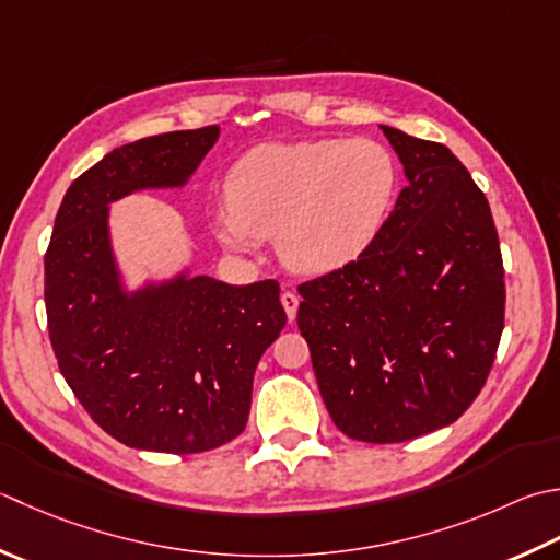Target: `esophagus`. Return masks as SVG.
<instances>
[{"label": "esophagus", "instance_id": "34e87169", "mask_svg": "<svg viewBox=\"0 0 560 560\" xmlns=\"http://www.w3.org/2000/svg\"><path fill=\"white\" fill-rule=\"evenodd\" d=\"M299 303H301V299L293 291L281 293V305H283V311H287L289 320H295V313H299Z\"/></svg>", "mask_w": 560, "mask_h": 560}]
</instances>
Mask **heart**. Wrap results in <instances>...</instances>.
I'll return each instance as SVG.
<instances>
[{
	"instance_id": "b5f03b06",
	"label": "heart",
	"mask_w": 560,
	"mask_h": 560,
	"mask_svg": "<svg viewBox=\"0 0 560 560\" xmlns=\"http://www.w3.org/2000/svg\"><path fill=\"white\" fill-rule=\"evenodd\" d=\"M396 189L398 164L381 142H269L230 170L228 206L215 211L213 228L237 252L277 233L293 271L325 273L374 243Z\"/></svg>"
}]
</instances>
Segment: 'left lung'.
Wrapping results in <instances>:
<instances>
[{
    "label": "left lung",
    "instance_id": "left-lung-1",
    "mask_svg": "<svg viewBox=\"0 0 560 560\" xmlns=\"http://www.w3.org/2000/svg\"><path fill=\"white\" fill-rule=\"evenodd\" d=\"M408 184L361 255L303 281L299 330L339 432L396 444L456 422L505 327V269L486 194L452 150L381 126Z\"/></svg>",
    "mask_w": 560,
    "mask_h": 560
}]
</instances>
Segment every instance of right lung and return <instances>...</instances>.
<instances>
[{
	"instance_id": "right-lung-1",
	"label": "right lung",
	"mask_w": 560,
	"mask_h": 560,
	"mask_svg": "<svg viewBox=\"0 0 560 560\" xmlns=\"http://www.w3.org/2000/svg\"><path fill=\"white\" fill-rule=\"evenodd\" d=\"M221 128L128 142L80 174L46 252L48 332L60 374L90 418L120 444L201 454L245 430L252 381L287 325L273 279L228 287L184 273L133 295L120 289L108 203L182 186Z\"/></svg>"
}]
</instances>
